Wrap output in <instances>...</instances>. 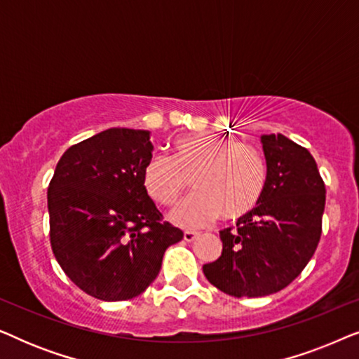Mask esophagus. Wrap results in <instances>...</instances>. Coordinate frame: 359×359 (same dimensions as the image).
<instances>
[{"instance_id": "34e87169", "label": "esophagus", "mask_w": 359, "mask_h": 359, "mask_svg": "<svg viewBox=\"0 0 359 359\" xmlns=\"http://www.w3.org/2000/svg\"><path fill=\"white\" fill-rule=\"evenodd\" d=\"M198 232H193V230H186V232L183 233V238H184V242H193V240L198 237Z\"/></svg>"}]
</instances>
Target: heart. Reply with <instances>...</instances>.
<instances>
[{
    "label": "heart",
    "mask_w": 359,
    "mask_h": 359,
    "mask_svg": "<svg viewBox=\"0 0 359 359\" xmlns=\"http://www.w3.org/2000/svg\"><path fill=\"white\" fill-rule=\"evenodd\" d=\"M173 156L155 154L142 171L147 194L171 204L191 180L196 189L171 209V222L184 229L204 227L220 214L238 219L257 208L266 186V163L253 145L210 132L175 140Z\"/></svg>",
    "instance_id": "heart-1"
}]
</instances>
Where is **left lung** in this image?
<instances>
[{
	"label": "left lung",
	"instance_id": "obj_1",
	"mask_svg": "<svg viewBox=\"0 0 359 359\" xmlns=\"http://www.w3.org/2000/svg\"><path fill=\"white\" fill-rule=\"evenodd\" d=\"M266 186L257 208L220 232L222 253L203 266L210 284L233 297H262L296 279L320 240L325 184L307 149L263 134Z\"/></svg>",
	"mask_w": 359,
	"mask_h": 359
}]
</instances>
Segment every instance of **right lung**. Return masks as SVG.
<instances>
[{
  "mask_svg": "<svg viewBox=\"0 0 359 359\" xmlns=\"http://www.w3.org/2000/svg\"><path fill=\"white\" fill-rule=\"evenodd\" d=\"M154 145L149 130H102L68 149L48 184L50 243L58 264L81 291L101 301L137 297L158 276L180 229L142 183Z\"/></svg>",
  "mask_w": 359,
  "mask_h": 359,
  "instance_id": "add662e5",
  "label": "right lung"
}]
</instances>
